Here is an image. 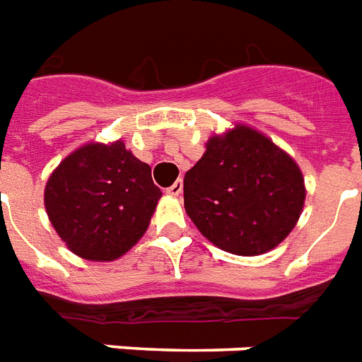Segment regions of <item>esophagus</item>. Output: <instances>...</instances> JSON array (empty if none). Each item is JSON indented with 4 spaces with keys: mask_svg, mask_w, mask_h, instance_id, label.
Wrapping results in <instances>:
<instances>
[{
    "mask_svg": "<svg viewBox=\"0 0 362 362\" xmlns=\"http://www.w3.org/2000/svg\"><path fill=\"white\" fill-rule=\"evenodd\" d=\"M182 187H184L182 180H176L173 186L167 187V193H169V195H175V197H176V195H180V193H182Z\"/></svg>",
    "mask_w": 362,
    "mask_h": 362,
    "instance_id": "obj_1",
    "label": "esophagus"
}]
</instances>
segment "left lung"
I'll list each match as a JSON object with an SVG mask.
<instances>
[{
  "label": "left lung",
  "instance_id": "left-lung-1",
  "mask_svg": "<svg viewBox=\"0 0 362 362\" xmlns=\"http://www.w3.org/2000/svg\"><path fill=\"white\" fill-rule=\"evenodd\" d=\"M305 201L302 170L262 132L235 125L214 134L184 176V206L197 230L226 252L258 256L296 226Z\"/></svg>",
  "mask_w": 362,
  "mask_h": 362
}]
</instances>
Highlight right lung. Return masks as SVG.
<instances>
[{
	"instance_id": "add662e5",
	"label": "right lung",
	"mask_w": 362,
	"mask_h": 362,
	"mask_svg": "<svg viewBox=\"0 0 362 362\" xmlns=\"http://www.w3.org/2000/svg\"><path fill=\"white\" fill-rule=\"evenodd\" d=\"M161 189L148 163L125 144L81 146L49 176L45 209L74 255L110 262L134 247L150 226Z\"/></svg>"
}]
</instances>
